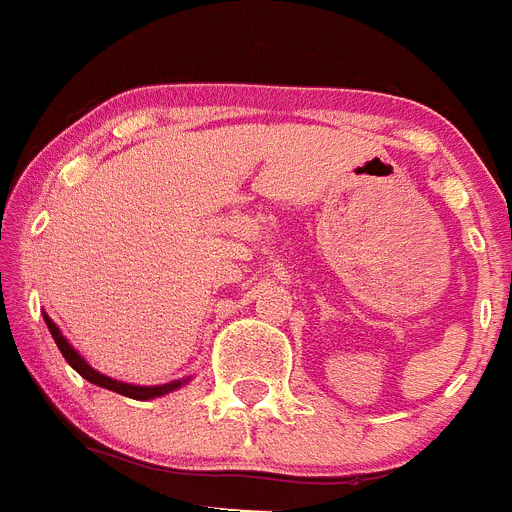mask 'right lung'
Returning <instances> with one entry per match:
<instances>
[{"label": "right lung", "instance_id": "1", "mask_svg": "<svg viewBox=\"0 0 512 512\" xmlns=\"http://www.w3.org/2000/svg\"><path fill=\"white\" fill-rule=\"evenodd\" d=\"M43 318H45V325H48V330H51L53 341H56V346L61 348L63 359L69 361L71 369H76V372H79L81 377L87 379V382L97 384V387H104V390H112V392H117V395L133 397V400H153V397H164V395H169V392L179 390V387H184V384H187L189 379H192V377H187V379H174V382L153 384V387H146V384L117 382V379L107 377V374L97 372L94 366H89V361L84 359V356H81L74 346H71L69 338L63 336L61 328H58V325L53 323L51 318H48V312H43Z\"/></svg>", "mask_w": 512, "mask_h": 512}]
</instances>
